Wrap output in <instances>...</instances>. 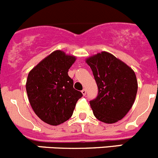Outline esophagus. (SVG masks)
<instances>
[{
    "label": "esophagus",
    "instance_id": "34e87169",
    "mask_svg": "<svg viewBox=\"0 0 158 158\" xmlns=\"http://www.w3.org/2000/svg\"><path fill=\"white\" fill-rule=\"evenodd\" d=\"M82 93L83 96H85V94H86V90H85V89H83L82 90Z\"/></svg>",
    "mask_w": 158,
    "mask_h": 158
}]
</instances>
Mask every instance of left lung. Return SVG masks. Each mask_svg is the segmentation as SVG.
Returning a JSON list of instances; mask_svg holds the SVG:
<instances>
[{
    "label": "left lung",
    "instance_id": "8db88e82",
    "mask_svg": "<svg viewBox=\"0 0 158 158\" xmlns=\"http://www.w3.org/2000/svg\"><path fill=\"white\" fill-rule=\"evenodd\" d=\"M97 83V97L90 101L96 119L106 123L122 120L132 107L137 93L134 70L111 53L101 52L85 59Z\"/></svg>",
    "mask_w": 158,
    "mask_h": 158
}]
</instances>
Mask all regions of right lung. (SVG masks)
I'll use <instances>...</instances> for the list:
<instances>
[{"label":"right lung","mask_w":158,"mask_h":158,"mask_svg":"<svg viewBox=\"0 0 158 158\" xmlns=\"http://www.w3.org/2000/svg\"><path fill=\"white\" fill-rule=\"evenodd\" d=\"M76 57L56 50L42 59L28 73L26 91L32 110L41 120L58 126L73 115L81 92L73 88L69 76Z\"/></svg>","instance_id":"obj_1"}]
</instances>
